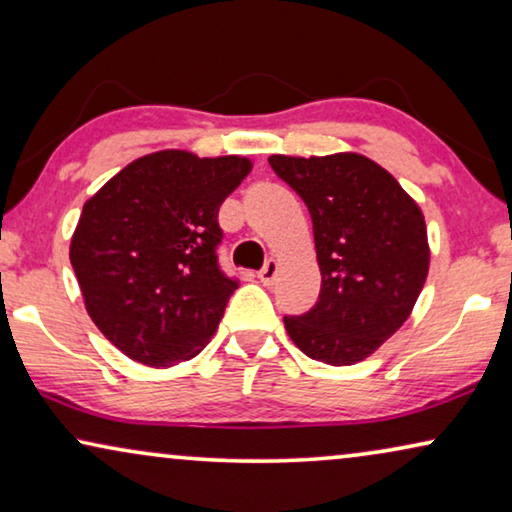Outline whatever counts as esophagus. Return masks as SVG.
<instances>
[{
  "label": "esophagus",
  "mask_w": 512,
  "mask_h": 512,
  "mask_svg": "<svg viewBox=\"0 0 512 512\" xmlns=\"http://www.w3.org/2000/svg\"><path fill=\"white\" fill-rule=\"evenodd\" d=\"M277 275H279V263L275 261V258H270V261L263 265V270L258 272V279H261L265 286H272V284H275Z\"/></svg>",
  "instance_id": "esophagus-1"
}]
</instances>
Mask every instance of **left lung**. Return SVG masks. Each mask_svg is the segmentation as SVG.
<instances>
[{
  "mask_svg": "<svg viewBox=\"0 0 512 512\" xmlns=\"http://www.w3.org/2000/svg\"><path fill=\"white\" fill-rule=\"evenodd\" d=\"M268 163L310 209L321 270L317 305L284 317L286 333L314 361L368 359L405 324L424 289L431 251L422 209L361 153Z\"/></svg>",
  "mask_w": 512,
  "mask_h": 512,
  "instance_id": "8db88e82",
  "label": "left lung"
}]
</instances>
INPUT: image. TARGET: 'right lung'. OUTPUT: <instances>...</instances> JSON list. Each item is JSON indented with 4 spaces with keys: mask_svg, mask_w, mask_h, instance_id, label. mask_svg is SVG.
Here are the masks:
<instances>
[{
    "mask_svg": "<svg viewBox=\"0 0 512 512\" xmlns=\"http://www.w3.org/2000/svg\"><path fill=\"white\" fill-rule=\"evenodd\" d=\"M249 172L242 156L165 149L86 200L69 261L90 319L132 361L170 368L212 340L237 289L216 261V219Z\"/></svg>",
    "mask_w": 512,
    "mask_h": 512,
    "instance_id": "add662e5",
    "label": "right lung"
}]
</instances>
